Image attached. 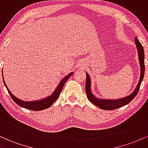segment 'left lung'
<instances>
[{
    "label": "left lung",
    "mask_w": 148,
    "mask_h": 148,
    "mask_svg": "<svg viewBox=\"0 0 148 148\" xmlns=\"http://www.w3.org/2000/svg\"><path fill=\"white\" fill-rule=\"evenodd\" d=\"M135 42L137 47L138 53V60L140 66V76L136 87L130 95L119 99H98V98L95 97V96L92 94V91H91V79L88 73H86L87 78H86L85 83V90L88 99L91 103L100 108L101 109L106 110H111L119 108L122 107V106L127 105L129 102H131L134 99V97L137 95L139 89H140L141 82L143 79L144 73H145V63H144L145 55H144L143 47L136 37L135 38Z\"/></svg>",
    "instance_id": "left-lung-1"
}]
</instances>
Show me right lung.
<instances>
[{
    "label": "right lung",
    "mask_w": 148,
    "mask_h": 148,
    "mask_svg": "<svg viewBox=\"0 0 148 148\" xmlns=\"http://www.w3.org/2000/svg\"><path fill=\"white\" fill-rule=\"evenodd\" d=\"M73 73L71 72L70 73L69 75L66 76L65 77H64L60 82L58 84L57 87L56 88V89L54 90V92L52 93V95L49 96L48 97L45 98V99H41V100H38V101H21L20 99H17V98L15 97L10 92V91L8 89V88L6 85L5 82V81L3 80V82H4L5 86V87L7 88V90L9 94L10 95V96L12 99V100L16 103L17 105H19L21 107L24 108L26 109H29V110H35V111H40V110H45V109H47L48 108L50 107L52 105L53 103H54L56 99L59 98V95H60L61 91H62L63 87H64V84H65L67 79L72 75Z\"/></svg>",
    "instance_id": "add662e5"
}]
</instances>
